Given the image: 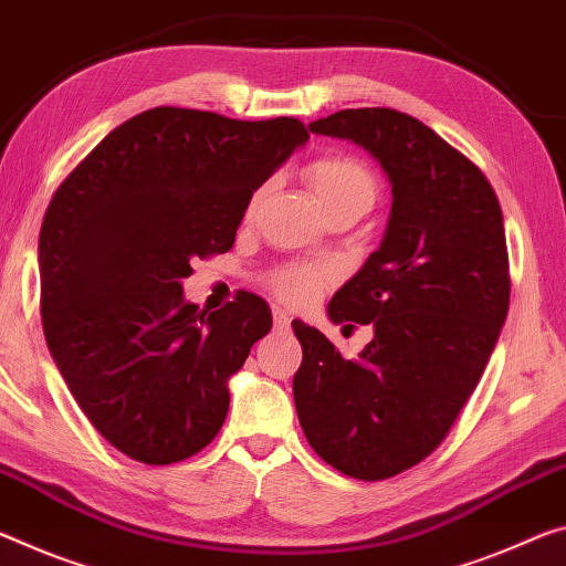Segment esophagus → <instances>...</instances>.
Instances as JSON below:
<instances>
[{
	"label": "esophagus",
	"instance_id": "1",
	"mask_svg": "<svg viewBox=\"0 0 566 566\" xmlns=\"http://www.w3.org/2000/svg\"><path fill=\"white\" fill-rule=\"evenodd\" d=\"M290 325H292V317L286 315L282 307H276L274 310V329L276 332H286V329H290Z\"/></svg>",
	"mask_w": 566,
	"mask_h": 566
}]
</instances>
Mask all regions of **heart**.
<instances>
[{"instance_id": "b5f03b06", "label": "heart", "mask_w": 566, "mask_h": 566, "mask_svg": "<svg viewBox=\"0 0 566 566\" xmlns=\"http://www.w3.org/2000/svg\"><path fill=\"white\" fill-rule=\"evenodd\" d=\"M304 176H307V184L312 188V193H315V199L319 201L322 211L343 203L370 209L375 199H378V181H375L373 170L355 156H322L317 160H312L307 170H304ZM266 282L274 290V294H280L284 302L304 304L315 300L317 294L325 290L329 274L319 266L290 264L274 269Z\"/></svg>"}]
</instances>
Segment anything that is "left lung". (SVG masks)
<instances>
[{
    "label": "left lung",
    "instance_id": "8db88e82",
    "mask_svg": "<svg viewBox=\"0 0 566 566\" xmlns=\"http://www.w3.org/2000/svg\"><path fill=\"white\" fill-rule=\"evenodd\" d=\"M310 130L378 158L392 209L380 249L329 300L335 325L373 322V343L345 360L294 319V406L332 469L392 479L443 443L496 345L511 294L504 217L481 168L412 115L357 107Z\"/></svg>",
    "mask_w": 566,
    "mask_h": 566
}]
</instances>
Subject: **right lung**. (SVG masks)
Returning <instances> with one entry per match:
<instances>
[{
	"instance_id": "obj_1",
	"label": "right lung",
	"mask_w": 566,
	"mask_h": 566,
	"mask_svg": "<svg viewBox=\"0 0 566 566\" xmlns=\"http://www.w3.org/2000/svg\"><path fill=\"white\" fill-rule=\"evenodd\" d=\"M307 138L297 118L154 107L107 133L52 196L44 339L80 410L128 459L186 461L221 430L229 378L272 312L241 292L206 315L181 280L196 256L234 247L251 196Z\"/></svg>"
}]
</instances>
